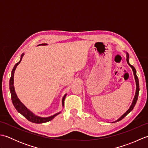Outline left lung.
<instances>
[{"label":"left lung","instance_id":"left-lung-1","mask_svg":"<svg viewBox=\"0 0 148 148\" xmlns=\"http://www.w3.org/2000/svg\"><path fill=\"white\" fill-rule=\"evenodd\" d=\"M127 62L128 63V64L129 65L130 67L133 70V72H134V77H135V80H136V95H135V97H134V99L133 100V102L132 103V105L130 107V108L128 109V111L125 113L124 114H123L120 118H119L118 120H116L115 122H117V121H119L121 120L122 119H123L125 116H126L128 113H129L130 111H132V109H134V106H136V103L137 102V99H138V95H139V79H138V77L137 76V74H136V69H135V67H134V66H132V65L130 64L129 63V55H128V53H127Z\"/></svg>","mask_w":148,"mask_h":148}]
</instances>
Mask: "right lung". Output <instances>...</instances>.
Listing matches in <instances>:
<instances>
[{"mask_svg":"<svg viewBox=\"0 0 148 148\" xmlns=\"http://www.w3.org/2000/svg\"><path fill=\"white\" fill-rule=\"evenodd\" d=\"M40 45H46V44H41ZM23 53L21 55V59L20 62H18V63L15 64L14 67H13L11 72V76L10 77V80H9V90H10V92H11V100H12V102L13 103V105L14 106L15 109L17 110L18 112H20L21 114L23 115L25 118L27 119L28 120L34 123H46L51 121V119L54 118L56 116H57L58 114L60 113L58 112L56 114L53 115L51 116H49V117L48 118H41L39 117V116H37L34 114L33 112H31L30 110L28 109L25 106L23 103H21L19 99L18 98V97L16 94L15 90H14V71L16 70V68L18 66V65L20 64V62L21 61V59L23 58ZM66 97V95H65L63 97L62 99V106H64V100L65 98Z\"/></svg>","mask_w":148,"mask_h":148,"instance_id":"add662e5","label":"right lung"}]
</instances>
